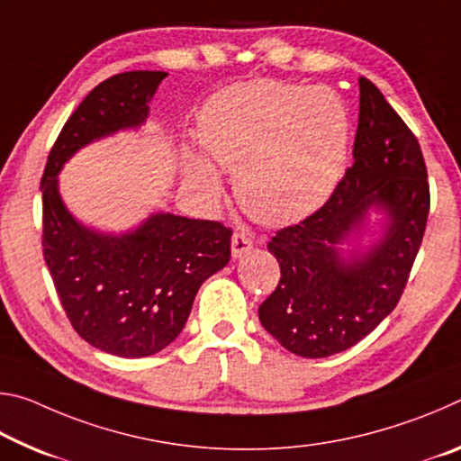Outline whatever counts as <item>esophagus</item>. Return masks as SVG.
Instances as JSON below:
<instances>
[{"mask_svg": "<svg viewBox=\"0 0 461 461\" xmlns=\"http://www.w3.org/2000/svg\"><path fill=\"white\" fill-rule=\"evenodd\" d=\"M252 246H254L252 240H249L246 233L236 231L231 236V256H233V258H241V256L252 249Z\"/></svg>", "mask_w": 461, "mask_h": 461, "instance_id": "34e87169", "label": "esophagus"}]
</instances>
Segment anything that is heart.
<instances>
[{
    "label": "heart",
    "instance_id": "1",
    "mask_svg": "<svg viewBox=\"0 0 461 461\" xmlns=\"http://www.w3.org/2000/svg\"><path fill=\"white\" fill-rule=\"evenodd\" d=\"M201 142L217 167L233 175L240 205L262 223L303 220L330 199L349 150V113L325 87L252 81L209 101ZM186 176L217 197L221 178L205 158L186 156Z\"/></svg>",
    "mask_w": 461,
    "mask_h": 461
}]
</instances>
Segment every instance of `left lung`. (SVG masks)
I'll use <instances>...</instances> for the list:
<instances>
[{"instance_id":"8db88e82","label":"left lung","mask_w":461,"mask_h":461,"mask_svg":"<svg viewBox=\"0 0 461 461\" xmlns=\"http://www.w3.org/2000/svg\"><path fill=\"white\" fill-rule=\"evenodd\" d=\"M429 183L417 138L372 81L360 77L354 165L330 201L268 241L280 280L258 309L272 338L303 357L356 346L386 319L407 286L423 241ZM376 206L389 217L368 253L339 249Z\"/></svg>"}]
</instances>
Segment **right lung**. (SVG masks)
Instances as JSON below:
<instances>
[{
    "mask_svg": "<svg viewBox=\"0 0 461 461\" xmlns=\"http://www.w3.org/2000/svg\"><path fill=\"white\" fill-rule=\"evenodd\" d=\"M165 71H130L99 83L62 126L42 175V252L73 330L101 352L144 357L176 339L194 294L231 256L220 221L152 213L126 233L85 228L59 193V173L95 140L140 128Z\"/></svg>",
    "mask_w": 461,
    "mask_h": 461,
    "instance_id": "1",
    "label": "right lung"
}]
</instances>
